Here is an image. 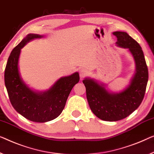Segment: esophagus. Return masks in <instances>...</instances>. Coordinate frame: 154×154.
I'll use <instances>...</instances> for the list:
<instances>
[{
    "instance_id": "esophagus-1",
    "label": "esophagus",
    "mask_w": 154,
    "mask_h": 154,
    "mask_svg": "<svg viewBox=\"0 0 154 154\" xmlns=\"http://www.w3.org/2000/svg\"><path fill=\"white\" fill-rule=\"evenodd\" d=\"M79 76L81 79H83L85 77H86L87 75V71L86 69L84 68H81L79 70Z\"/></svg>"
}]
</instances>
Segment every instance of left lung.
<instances>
[{
    "label": "left lung",
    "instance_id": "1",
    "mask_svg": "<svg viewBox=\"0 0 154 154\" xmlns=\"http://www.w3.org/2000/svg\"><path fill=\"white\" fill-rule=\"evenodd\" d=\"M118 46L128 48L136 64V72L128 88L118 94H111L93 79H86V97L91 111L102 120L113 122L127 118L143 102L149 72L143 50L139 43L127 32H115Z\"/></svg>",
    "mask_w": 154,
    "mask_h": 154
}]
</instances>
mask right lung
<instances>
[{
  "instance_id": "1",
  "label": "right lung",
  "mask_w": 154,
  "mask_h": 154,
  "mask_svg": "<svg viewBox=\"0 0 154 154\" xmlns=\"http://www.w3.org/2000/svg\"><path fill=\"white\" fill-rule=\"evenodd\" d=\"M29 34L11 51L5 70V84L12 106L26 119L45 122L57 118L65 107L71 90L79 81L78 72L57 81L49 91L36 93L31 91L20 79L18 62L20 49L33 38H41Z\"/></svg>"
}]
</instances>
